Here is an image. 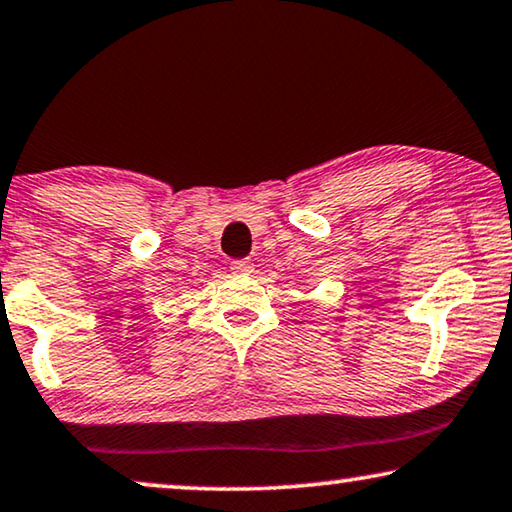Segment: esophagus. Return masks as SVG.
Returning a JSON list of instances; mask_svg holds the SVG:
<instances>
[{
	"label": "esophagus",
	"mask_w": 512,
	"mask_h": 512,
	"mask_svg": "<svg viewBox=\"0 0 512 512\" xmlns=\"http://www.w3.org/2000/svg\"><path fill=\"white\" fill-rule=\"evenodd\" d=\"M232 271L239 273V276H243V273L253 271V264H250V262H234L232 264Z\"/></svg>",
	"instance_id": "1"
}]
</instances>
